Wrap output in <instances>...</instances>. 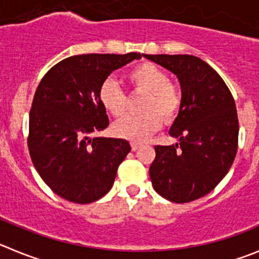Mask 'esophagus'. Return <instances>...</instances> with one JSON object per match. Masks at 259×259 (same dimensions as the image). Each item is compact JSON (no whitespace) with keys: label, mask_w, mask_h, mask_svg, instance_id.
Wrapping results in <instances>:
<instances>
[{"label":"esophagus","mask_w":259,"mask_h":259,"mask_svg":"<svg viewBox=\"0 0 259 259\" xmlns=\"http://www.w3.org/2000/svg\"><path fill=\"white\" fill-rule=\"evenodd\" d=\"M131 147H132V151H137V150L141 147V144H139V142H132Z\"/></svg>","instance_id":"1"}]
</instances>
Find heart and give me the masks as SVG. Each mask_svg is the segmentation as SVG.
<instances>
[{
  "label": "heart",
  "mask_w": 259,
  "mask_h": 259,
  "mask_svg": "<svg viewBox=\"0 0 259 259\" xmlns=\"http://www.w3.org/2000/svg\"><path fill=\"white\" fill-rule=\"evenodd\" d=\"M128 82L135 90L145 91L144 114H128L113 124L117 137L134 142H144L160 130L162 118L173 120L183 105V90L176 81L169 80L168 72L151 62L135 66L127 73ZM100 103L107 112L120 117L127 109V94L112 78L103 81L98 91Z\"/></svg>",
  "instance_id": "1"
}]
</instances>
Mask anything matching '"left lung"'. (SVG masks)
Wrapping results in <instances>:
<instances>
[{
	"instance_id": "obj_1",
	"label": "left lung",
	"mask_w": 259,
	"mask_h": 259,
	"mask_svg": "<svg viewBox=\"0 0 259 259\" xmlns=\"http://www.w3.org/2000/svg\"><path fill=\"white\" fill-rule=\"evenodd\" d=\"M179 78L183 105L171 125L173 146L156 145L150 166L155 191L176 203L210 193L228 174L238 150L239 122L234 98L221 76L189 54H144Z\"/></svg>"
}]
</instances>
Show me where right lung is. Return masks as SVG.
<instances>
[{
	"label": "right lung",
	"mask_w": 259,
	"mask_h": 259,
	"mask_svg": "<svg viewBox=\"0 0 259 259\" xmlns=\"http://www.w3.org/2000/svg\"><path fill=\"white\" fill-rule=\"evenodd\" d=\"M141 56H72L39 82L29 114V154L44 183L62 198L85 205L112 188L131 145L123 139L93 137L109 125L98 91L113 71Z\"/></svg>",
	"instance_id": "right-lung-1"
}]
</instances>
